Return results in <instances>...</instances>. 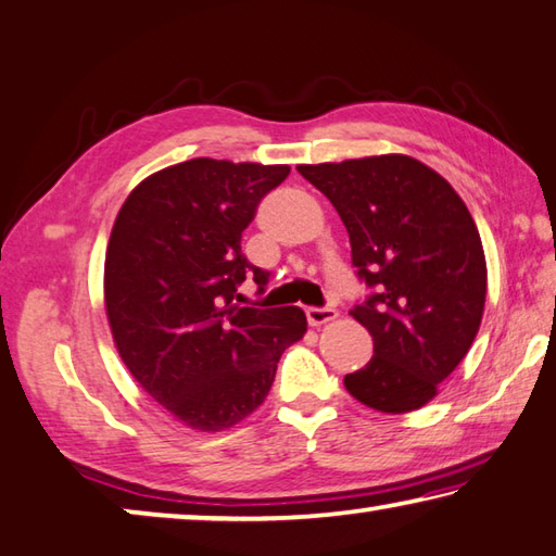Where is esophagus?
Wrapping results in <instances>:
<instances>
[{
  "label": "esophagus",
  "instance_id": "obj_1",
  "mask_svg": "<svg viewBox=\"0 0 556 556\" xmlns=\"http://www.w3.org/2000/svg\"><path fill=\"white\" fill-rule=\"evenodd\" d=\"M306 318H308V326L318 328V326H326V323L336 320L338 318V311L336 308H306Z\"/></svg>",
  "mask_w": 556,
  "mask_h": 556
}]
</instances>
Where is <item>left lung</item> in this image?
<instances>
[{"mask_svg": "<svg viewBox=\"0 0 556 556\" xmlns=\"http://www.w3.org/2000/svg\"><path fill=\"white\" fill-rule=\"evenodd\" d=\"M296 169L336 206L352 265L375 289L350 311L375 340V357L345 377V389L393 416L422 408L469 352L483 316L486 257L467 204L408 155Z\"/></svg>", "mask_w": 556, "mask_h": 556, "instance_id": "1", "label": "left lung"}]
</instances>
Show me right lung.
Masks as SVG:
<instances>
[{"label":"right lung","mask_w":556,"mask_h":556,"mask_svg":"<svg viewBox=\"0 0 556 556\" xmlns=\"http://www.w3.org/2000/svg\"><path fill=\"white\" fill-rule=\"evenodd\" d=\"M289 165L194 157L130 191L111 228L104 306L121 359L181 426L220 432L262 406L306 313L236 304L252 269L240 252L260 199Z\"/></svg>","instance_id":"add662e5"}]
</instances>
